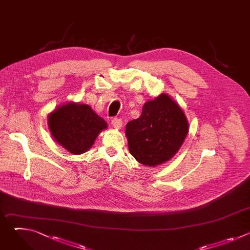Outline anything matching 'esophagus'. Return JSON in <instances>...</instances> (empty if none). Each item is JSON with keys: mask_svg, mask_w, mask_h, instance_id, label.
<instances>
[{"mask_svg": "<svg viewBox=\"0 0 250 250\" xmlns=\"http://www.w3.org/2000/svg\"><path fill=\"white\" fill-rule=\"evenodd\" d=\"M112 125L115 127V128H121L122 127V125H123V121L121 120V119H119V118H114L113 120H112Z\"/></svg>", "mask_w": 250, "mask_h": 250, "instance_id": "obj_1", "label": "esophagus"}]
</instances>
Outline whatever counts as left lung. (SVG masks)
<instances>
[{
  "label": "left lung",
  "instance_id": "8db88e82",
  "mask_svg": "<svg viewBox=\"0 0 250 250\" xmlns=\"http://www.w3.org/2000/svg\"><path fill=\"white\" fill-rule=\"evenodd\" d=\"M189 123L175 101L161 94L144 104L136 120L126 124L130 154L141 164L156 166L170 160L188 134Z\"/></svg>",
  "mask_w": 250,
  "mask_h": 250
}]
</instances>
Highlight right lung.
Masks as SVG:
<instances>
[{"mask_svg":"<svg viewBox=\"0 0 250 250\" xmlns=\"http://www.w3.org/2000/svg\"><path fill=\"white\" fill-rule=\"evenodd\" d=\"M48 126L59 146L72 154H82L92 147L108 125L90 105L70 102L48 115Z\"/></svg>","mask_w":250,"mask_h":250,"instance_id":"1","label":"right lung"}]
</instances>
